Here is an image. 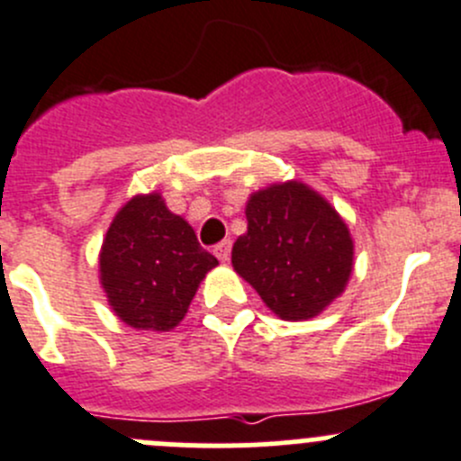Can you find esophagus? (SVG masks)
Returning <instances> with one entry per match:
<instances>
[{"label":"esophagus","mask_w":461,"mask_h":461,"mask_svg":"<svg viewBox=\"0 0 461 461\" xmlns=\"http://www.w3.org/2000/svg\"><path fill=\"white\" fill-rule=\"evenodd\" d=\"M213 254H216L221 261H230V254H231V240H221V243L213 248Z\"/></svg>","instance_id":"34e87169"}]
</instances>
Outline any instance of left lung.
<instances>
[{
  "instance_id": "1",
  "label": "left lung",
  "mask_w": 461,
  "mask_h": 461,
  "mask_svg": "<svg viewBox=\"0 0 461 461\" xmlns=\"http://www.w3.org/2000/svg\"><path fill=\"white\" fill-rule=\"evenodd\" d=\"M248 234L231 249L234 270L281 320H308L344 290L354 243L342 218L302 182L249 198Z\"/></svg>"
}]
</instances>
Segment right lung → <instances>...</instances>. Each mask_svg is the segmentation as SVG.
I'll return each mask as SVG.
<instances>
[{"label": "right lung", "mask_w": 461, "mask_h": 461, "mask_svg": "<svg viewBox=\"0 0 461 461\" xmlns=\"http://www.w3.org/2000/svg\"><path fill=\"white\" fill-rule=\"evenodd\" d=\"M101 284L126 324L168 330L185 317L218 258L158 194L137 195L114 216L101 249Z\"/></svg>", "instance_id": "obj_1"}]
</instances>
